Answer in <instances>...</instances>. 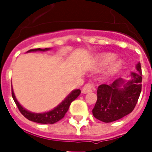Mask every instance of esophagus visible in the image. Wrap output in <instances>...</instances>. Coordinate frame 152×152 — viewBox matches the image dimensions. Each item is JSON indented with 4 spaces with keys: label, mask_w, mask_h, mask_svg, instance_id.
Masks as SVG:
<instances>
[{
    "label": "esophagus",
    "mask_w": 152,
    "mask_h": 152,
    "mask_svg": "<svg viewBox=\"0 0 152 152\" xmlns=\"http://www.w3.org/2000/svg\"><path fill=\"white\" fill-rule=\"evenodd\" d=\"M94 89V85L93 83H87L82 88V93L88 94L89 92H92Z\"/></svg>",
    "instance_id": "1"
}]
</instances>
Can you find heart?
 <instances>
[{
	"instance_id": "b5f03b06",
	"label": "heart",
	"mask_w": 152,
	"mask_h": 152,
	"mask_svg": "<svg viewBox=\"0 0 152 152\" xmlns=\"http://www.w3.org/2000/svg\"><path fill=\"white\" fill-rule=\"evenodd\" d=\"M115 58V55L112 53H104L102 54L101 56L99 58V63L102 64V65H106L108 64L109 63L112 62ZM122 66V62L121 60H115L113 63L110 65L108 68V73L109 74H114V73L117 72L121 68Z\"/></svg>"
}]
</instances>
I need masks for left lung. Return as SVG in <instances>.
<instances>
[{"instance_id": "1", "label": "left lung", "mask_w": 152, "mask_h": 152, "mask_svg": "<svg viewBox=\"0 0 152 152\" xmlns=\"http://www.w3.org/2000/svg\"><path fill=\"white\" fill-rule=\"evenodd\" d=\"M138 73L131 72V80L122 78L110 85H101L97 90L98 99L93 109L94 116L110 123L120 120L133 112L142 90V68L137 64Z\"/></svg>"}]
</instances>
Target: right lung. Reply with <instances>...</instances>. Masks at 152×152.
Instances as JSON below:
<instances>
[{
    "label": "right lung",
    "instance_id": "obj_1",
    "mask_svg": "<svg viewBox=\"0 0 152 152\" xmlns=\"http://www.w3.org/2000/svg\"><path fill=\"white\" fill-rule=\"evenodd\" d=\"M50 50V49L46 48V49L43 50V49L38 48V49H32V50H28V52H36V51H46V50ZM80 94V89H75V90H73V91L70 93L68 96H66V99H64L59 105L57 106L55 108H53V110H51L50 112H44V113H33V112H29L28 110L23 108L19 104V102L17 101V99L15 98V93H14L13 89H12V97H13L14 101H15L16 105L18 107L19 112H21L22 115L24 117L27 118L29 121L37 122V123H40V124H52L60 121L61 119H63L65 114L66 113V112H67L68 108H69L72 102L74 101Z\"/></svg>",
    "mask_w": 152,
    "mask_h": 152
}]
</instances>
